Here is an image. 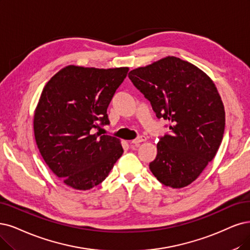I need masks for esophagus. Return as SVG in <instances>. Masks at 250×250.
<instances>
[{
    "label": "esophagus",
    "mask_w": 250,
    "mask_h": 250,
    "mask_svg": "<svg viewBox=\"0 0 250 250\" xmlns=\"http://www.w3.org/2000/svg\"><path fill=\"white\" fill-rule=\"evenodd\" d=\"M144 141H146V137L145 136H140V137H138L137 139H134L131 143L134 144V145H139L141 142H144Z\"/></svg>",
    "instance_id": "obj_1"
}]
</instances>
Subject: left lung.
<instances>
[{"mask_svg":"<svg viewBox=\"0 0 250 250\" xmlns=\"http://www.w3.org/2000/svg\"><path fill=\"white\" fill-rule=\"evenodd\" d=\"M170 134L158 143L149 169L161 183L188 187L213 160L223 141L226 113L214 82L195 64L167 57L128 73Z\"/></svg>","mask_w":250,"mask_h":250,"instance_id":"8db88e82","label":"left lung"}]
</instances>
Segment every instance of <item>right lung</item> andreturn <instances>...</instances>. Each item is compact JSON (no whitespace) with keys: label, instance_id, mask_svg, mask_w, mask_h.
<instances>
[{"label":"right lung","instance_id":"add662e5","mask_svg":"<svg viewBox=\"0 0 250 250\" xmlns=\"http://www.w3.org/2000/svg\"><path fill=\"white\" fill-rule=\"evenodd\" d=\"M127 71L70 64L44 86L34 115L35 139L49 169L68 187H97L122 156L119 139L95 131L109 125L107 108Z\"/></svg>","mask_w":250,"mask_h":250}]
</instances>
